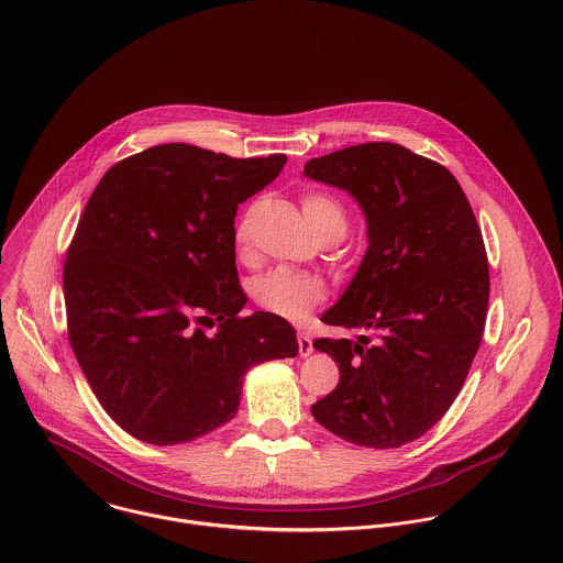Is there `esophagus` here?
I'll use <instances>...</instances> for the list:
<instances>
[{"label": "esophagus", "instance_id": "34e87169", "mask_svg": "<svg viewBox=\"0 0 563 563\" xmlns=\"http://www.w3.org/2000/svg\"><path fill=\"white\" fill-rule=\"evenodd\" d=\"M297 342H299V355H301V357H308V355L314 351V346H312V338H310L308 333L299 331V333H297Z\"/></svg>", "mask_w": 563, "mask_h": 563}]
</instances>
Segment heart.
Masks as SVG:
<instances>
[{"label":"heart","mask_w":563,"mask_h":563,"mask_svg":"<svg viewBox=\"0 0 563 563\" xmlns=\"http://www.w3.org/2000/svg\"><path fill=\"white\" fill-rule=\"evenodd\" d=\"M303 214L321 241H340L346 234L349 217L344 206L329 192L312 190L301 199ZM236 241H246L244 225L236 230ZM253 301L286 321H301L312 308L324 301V284L314 275L286 268L271 271L251 284Z\"/></svg>","instance_id":"b5f03b06"}]
</instances>
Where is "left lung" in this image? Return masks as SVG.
Masks as SVG:
<instances>
[{
	"label": "left lung",
	"mask_w": 563,
	"mask_h": 563,
	"mask_svg": "<svg viewBox=\"0 0 563 563\" xmlns=\"http://www.w3.org/2000/svg\"><path fill=\"white\" fill-rule=\"evenodd\" d=\"M303 173L349 190L368 221L360 271L321 321L373 333L314 340L340 382L312 413L346 442L399 449L449 411L482 344V228L455 175L397 143L346 147L312 158Z\"/></svg>",
	"instance_id": "1"
}]
</instances>
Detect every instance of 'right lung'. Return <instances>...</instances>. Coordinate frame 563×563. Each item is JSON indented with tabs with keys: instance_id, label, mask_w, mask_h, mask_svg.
I'll return each instance as SVG.
<instances>
[{
	"instance_id": "obj_1",
	"label": "right lung",
	"mask_w": 563,
	"mask_h": 563,
	"mask_svg": "<svg viewBox=\"0 0 563 563\" xmlns=\"http://www.w3.org/2000/svg\"><path fill=\"white\" fill-rule=\"evenodd\" d=\"M284 164L168 143L92 190L63 271L67 333L97 401L136 440L184 444L225 424L253 364L299 353L286 319L241 314L234 249L239 203Z\"/></svg>"
}]
</instances>
